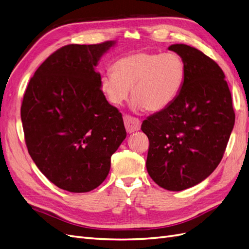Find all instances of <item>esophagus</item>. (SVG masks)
Returning a JSON list of instances; mask_svg holds the SVG:
<instances>
[{"mask_svg":"<svg viewBox=\"0 0 249 249\" xmlns=\"http://www.w3.org/2000/svg\"><path fill=\"white\" fill-rule=\"evenodd\" d=\"M124 122L125 130L129 134L140 130V120L138 118H135L130 115H125L124 117Z\"/></svg>","mask_w":249,"mask_h":249,"instance_id":"obj_1","label":"esophagus"}]
</instances>
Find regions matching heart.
Masks as SVG:
<instances>
[{
    "label": "heart",
    "mask_w": 249,
    "mask_h": 249,
    "mask_svg": "<svg viewBox=\"0 0 249 249\" xmlns=\"http://www.w3.org/2000/svg\"><path fill=\"white\" fill-rule=\"evenodd\" d=\"M102 74L100 88L107 101L119 106L130 95L137 110L158 112L168 107L183 88L186 67L178 53L140 51L117 59Z\"/></svg>",
    "instance_id": "b5f03b06"
}]
</instances>
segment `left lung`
Returning a JSON list of instances; mask_svg holds the SVG:
<instances>
[{
    "mask_svg": "<svg viewBox=\"0 0 249 249\" xmlns=\"http://www.w3.org/2000/svg\"><path fill=\"white\" fill-rule=\"evenodd\" d=\"M184 59L182 90L168 107L143 120L146 169L156 184L182 191L202 182L220 163L235 124L231 95L214 60L187 44L168 48Z\"/></svg>",
    "mask_w": 249,
    "mask_h": 249,
    "instance_id": "8db88e82",
    "label": "left lung"
}]
</instances>
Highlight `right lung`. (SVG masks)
Segmentation results:
<instances>
[{"label":"right lung","instance_id":"obj_1","mask_svg":"<svg viewBox=\"0 0 249 249\" xmlns=\"http://www.w3.org/2000/svg\"><path fill=\"white\" fill-rule=\"evenodd\" d=\"M115 41L69 44L30 80L20 117L28 152L53 184L88 192L107 178L126 136L122 113L108 103L94 67Z\"/></svg>","mask_w":249,"mask_h":249}]
</instances>
